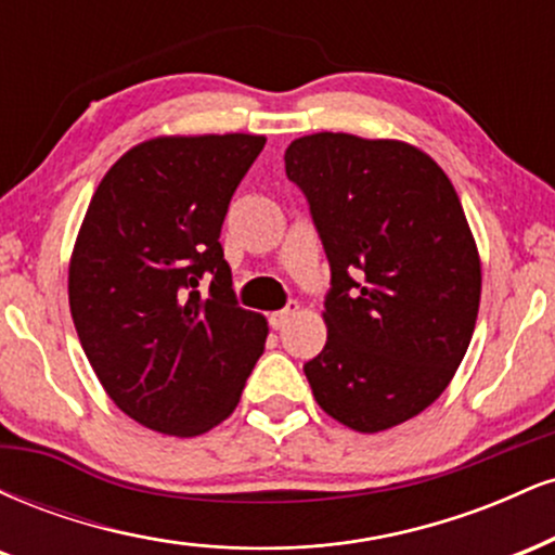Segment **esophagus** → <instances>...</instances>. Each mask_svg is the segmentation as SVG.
Returning <instances> with one entry per match:
<instances>
[{"label": "esophagus", "instance_id": "34e87169", "mask_svg": "<svg viewBox=\"0 0 555 555\" xmlns=\"http://www.w3.org/2000/svg\"><path fill=\"white\" fill-rule=\"evenodd\" d=\"M297 310H299V305L297 302H289V305H286V308L276 310V313H271V318H269L271 328H276V331L284 328L286 323H289V318L297 315Z\"/></svg>", "mask_w": 555, "mask_h": 555}]
</instances>
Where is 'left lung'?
<instances>
[{
    "instance_id": "obj_1",
    "label": "left lung",
    "mask_w": 555,
    "mask_h": 555,
    "mask_svg": "<svg viewBox=\"0 0 555 555\" xmlns=\"http://www.w3.org/2000/svg\"><path fill=\"white\" fill-rule=\"evenodd\" d=\"M284 167L331 266L313 397L352 430L393 428L441 397L473 339L482 276L460 195L401 140L315 132Z\"/></svg>"
}]
</instances>
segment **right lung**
Instances as JSON below:
<instances>
[{
	"label": "right lung",
	"mask_w": 555,
	"mask_h": 555,
	"mask_svg": "<svg viewBox=\"0 0 555 555\" xmlns=\"http://www.w3.org/2000/svg\"><path fill=\"white\" fill-rule=\"evenodd\" d=\"M263 145L242 132L145 140L91 197L69 260V313L101 386L145 428L211 430L263 354L266 318L237 305L219 242Z\"/></svg>",
	"instance_id": "add662e5"
}]
</instances>
